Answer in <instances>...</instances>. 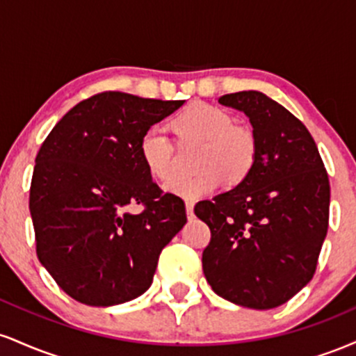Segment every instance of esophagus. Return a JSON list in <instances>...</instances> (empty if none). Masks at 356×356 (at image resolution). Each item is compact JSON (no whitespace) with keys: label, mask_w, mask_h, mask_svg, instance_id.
Masks as SVG:
<instances>
[{"label":"esophagus","mask_w":356,"mask_h":356,"mask_svg":"<svg viewBox=\"0 0 356 356\" xmlns=\"http://www.w3.org/2000/svg\"><path fill=\"white\" fill-rule=\"evenodd\" d=\"M186 214H187V219H194V204L191 201L186 202Z\"/></svg>","instance_id":"obj_1"}]
</instances>
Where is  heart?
<instances>
[{"label": "heart", "instance_id": "1", "mask_svg": "<svg viewBox=\"0 0 356 356\" xmlns=\"http://www.w3.org/2000/svg\"><path fill=\"white\" fill-rule=\"evenodd\" d=\"M181 142H201L194 175H179L167 189L186 199H201L222 186L243 182L257 159L254 134L234 124V117L216 105L194 102L172 120ZM140 161L155 181L167 184L177 174L174 144L159 127H150L138 140Z\"/></svg>", "mask_w": 356, "mask_h": 356}]
</instances>
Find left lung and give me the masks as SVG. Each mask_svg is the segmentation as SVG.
<instances>
[{"label": "left lung", "mask_w": 356, "mask_h": 356, "mask_svg": "<svg viewBox=\"0 0 356 356\" xmlns=\"http://www.w3.org/2000/svg\"><path fill=\"white\" fill-rule=\"evenodd\" d=\"M219 104L249 117L257 142L251 174L194 212L209 226L202 269L232 303L269 309L291 300L316 271L330 219V181L303 122L256 90Z\"/></svg>", "instance_id": "left-lung-1"}]
</instances>
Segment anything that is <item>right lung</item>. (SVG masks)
<instances>
[{"instance_id": "obj_1", "label": "right lung", "mask_w": 356, "mask_h": 356, "mask_svg": "<svg viewBox=\"0 0 356 356\" xmlns=\"http://www.w3.org/2000/svg\"><path fill=\"white\" fill-rule=\"evenodd\" d=\"M182 104L100 92L65 113L40 147L30 187L36 256L73 300H136L187 222L182 199L162 191L138 155L142 134Z\"/></svg>"}]
</instances>
